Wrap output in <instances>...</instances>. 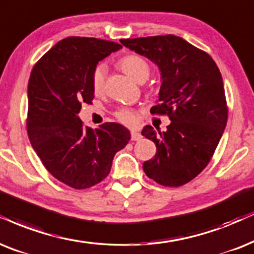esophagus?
<instances>
[{"label":"esophagus","instance_id":"1","mask_svg":"<svg viewBox=\"0 0 254 254\" xmlns=\"http://www.w3.org/2000/svg\"><path fill=\"white\" fill-rule=\"evenodd\" d=\"M142 138H143L142 134L137 132V131H132V132H131V140H140Z\"/></svg>","mask_w":254,"mask_h":254}]
</instances>
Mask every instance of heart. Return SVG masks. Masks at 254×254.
<instances>
[{
	"mask_svg": "<svg viewBox=\"0 0 254 254\" xmlns=\"http://www.w3.org/2000/svg\"><path fill=\"white\" fill-rule=\"evenodd\" d=\"M118 65L125 73L132 77L138 83L145 82L151 73V65L143 56L137 54H130L118 61ZM92 90L96 95H103L105 90V66L99 64L94 69L91 77ZM115 117L118 122L127 127H136L139 122V115L133 109L123 108L115 112Z\"/></svg>",
	"mask_w": 254,
	"mask_h": 254,
	"instance_id": "1",
	"label": "heart"
}]
</instances>
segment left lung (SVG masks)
I'll return each mask as SVG.
<instances>
[{
  "instance_id": "left-lung-1",
  "label": "left lung",
  "mask_w": 254,
  "mask_h": 254,
  "mask_svg": "<svg viewBox=\"0 0 254 254\" xmlns=\"http://www.w3.org/2000/svg\"><path fill=\"white\" fill-rule=\"evenodd\" d=\"M121 43L159 66L162 85L151 114L171 121L165 132L150 125L143 129L157 147L155 157L144 162V172L160 185H184L206 168L225 130L229 109L219 69L207 53L175 35Z\"/></svg>"
}]
</instances>
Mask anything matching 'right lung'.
<instances>
[{
	"label": "right lung",
	"instance_id": "obj_1",
	"mask_svg": "<svg viewBox=\"0 0 254 254\" xmlns=\"http://www.w3.org/2000/svg\"><path fill=\"white\" fill-rule=\"evenodd\" d=\"M122 48L116 42L71 36L37 61L28 84L27 131L35 152L53 177L84 190L108 177L117 151L130 140L118 123L84 127L77 114L92 104L97 63Z\"/></svg>",
	"mask_w": 254,
	"mask_h": 254
}]
</instances>
